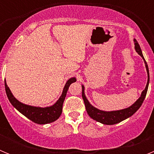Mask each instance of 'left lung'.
I'll return each instance as SVG.
<instances>
[{"label": "left lung", "mask_w": 154, "mask_h": 154, "mask_svg": "<svg viewBox=\"0 0 154 154\" xmlns=\"http://www.w3.org/2000/svg\"><path fill=\"white\" fill-rule=\"evenodd\" d=\"M134 42H135V49L136 51L138 53L139 55H140L143 58L144 62H145V65H146V69L147 71L148 74V81L147 83H146V88L142 92L141 94V96L137 99L136 103L134 104H133L131 106L128 107V108L124 109L121 110H117V111H111V112H105V111H102V110H99L98 109L95 108L94 106H92V105L89 103V102L88 101V99H86L85 96V92H84V86L82 85V99H83L84 103H85V109H86L87 113L89 114V116H90L92 119H93L94 120L99 122V123H103V124L106 125H113L116 124V123H119L121 121L124 120V119H127L130 116H133V114L137 112V110L140 109V107L141 106L143 102L144 99L146 97V92H147L148 89V85H149V69H148V65L146 63V60L144 59V57L142 54V51H141V48L139 45L138 42L136 39H134Z\"/></svg>", "instance_id": "1"}]
</instances>
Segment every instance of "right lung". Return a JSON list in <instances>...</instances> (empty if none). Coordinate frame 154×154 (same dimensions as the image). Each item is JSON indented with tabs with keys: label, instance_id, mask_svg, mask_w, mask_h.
Listing matches in <instances>:
<instances>
[{
	"label": "right lung",
	"instance_id": "add662e5",
	"mask_svg": "<svg viewBox=\"0 0 154 154\" xmlns=\"http://www.w3.org/2000/svg\"><path fill=\"white\" fill-rule=\"evenodd\" d=\"M75 81V78L69 79L65 84L62 96L58 99V101L51 106L45 107V108L31 106H28V105L20 103L18 100H17L14 97L10 89L8 88V85H7L5 80V86L8 99L14 108L17 109L19 112L23 114L24 116H26L28 119H29L30 120L37 123V124H47V123H52L59 118V116L62 114V106H63L64 100H65V98L66 96V93L68 92L69 85Z\"/></svg>",
	"mask_w": 154,
	"mask_h": 154
}]
</instances>
